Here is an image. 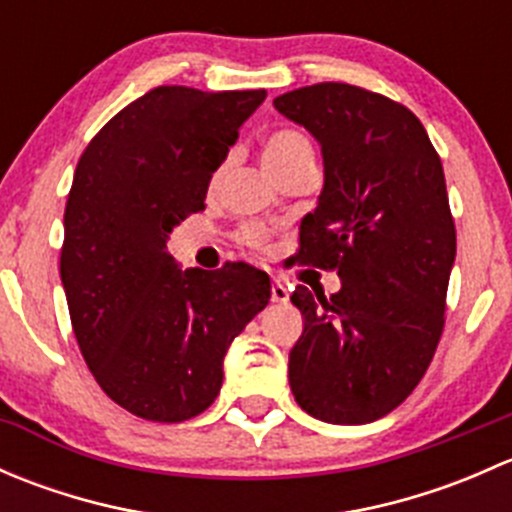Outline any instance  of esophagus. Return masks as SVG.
<instances>
[{
  "mask_svg": "<svg viewBox=\"0 0 512 512\" xmlns=\"http://www.w3.org/2000/svg\"><path fill=\"white\" fill-rule=\"evenodd\" d=\"M289 299V289L282 285L280 280H275L272 282V302H280V304H285Z\"/></svg>",
  "mask_w": 512,
  "mask_h": 512,
  "instance_id": "esophagus-1",
  "label": "esophagus"
}]
</instances>
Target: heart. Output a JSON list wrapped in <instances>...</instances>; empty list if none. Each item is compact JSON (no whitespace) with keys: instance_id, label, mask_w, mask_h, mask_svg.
Listing matches in <instances>:
<instances>
[{"instance_id":"heart-1","label":"heart","mask_w":512,"mask_h":512,"mask_svg":"<svg viewBox=\"0 0 512 512\" xmlns=\"http://www.w3.org/2000/svg\"><path fill=\"white\" fill-rule=\"evenodd\" d=\"M262 160H265L267 170L272 175H280L282 170L292 168V165L302 163V160H314V148L304 133L294 131V128H280V131H272L262 141ZM242 240L252 247H265L270 235H267L265 227L247 225L242 230Z\"/></svg>"}]
</instances>
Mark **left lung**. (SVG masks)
Wrapping results in <instances>:
<instances>
[{
  "mask_svg": "<svg viewBox=\"0 0 512 512\" xmlns=\"http://www.w3.org/2000/svg\"><path fill=\"white\" fill-rule=\"evenodd\" d=\"M275 108L324 158L297 260L342 280L332 297L304 285L289 297L304 317L289 386L319 421L371 423L416 389L446 322L456 225L441 158L409 108L359 86H304Z\"/></svg>",
  "mask_w": 512,
  "mask_h": 512,
  "instance_id": "left-lung-1",
  "label": "left lung"
}]
</instances>
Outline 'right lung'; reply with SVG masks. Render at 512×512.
Returning a JSON list of instances; mask_svg holds the SVG:
<instances>
[{
  "label": "right lung",
  "mask_w": 512,
  "mask_h": 512,
  "mask_svg": "<svg viewBox=\"0 0 512 512\" xmlns=\"http://www.w3.org/2000/svg\"><path fill=\"white\" fill-rule=\"evenodd\" d=\"M265 96L158 86L118 111L76 165L61 285L91 374L133 416L203 414L223 386L227 347L270 302L262 270H180L165 245L205 208L210 178Z\"/></svg>",
  "instance_id": "right-lung-1"
}]
</instances>
